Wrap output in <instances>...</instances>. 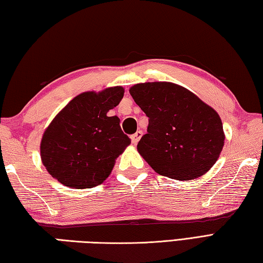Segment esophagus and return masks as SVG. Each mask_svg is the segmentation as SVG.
Returning <instances> with one entry per match:
<instances>
[{
	"label": "esophagus",
	"instance_id": "esophagus-1",
	"mask_svg": "<svg viewBox=\"0 0 263 263\" xmlns=\"http://www.w3.org/2000/svg\"><path fill=\"white\" fill-rule=\"evenodd\" d=\"M142 132L141 130H138V132H136L135 134H133V135L130 136V138H132V142H133V144H137V142L141 140V137H142Z\"/></svg>",
	"mask_w": 263,
	"mask_h": 263
}]
</instances>
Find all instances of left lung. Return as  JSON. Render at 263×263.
I'll return each instance as SVG.
<instances>
[{
  "label": "left lung",
  "instance_id": "1",
  "mask_svg": "<svg viewBox=\"0 0 263 263\" xmlns=\"http://www.w3.org/2000/svg\"><path fill=\"white\" fill-rule=\"evenodd\" d=\"M129 92L148 118L137 150L158 174L184 181L211 170L224 145L215 110L172 82L137 83Z\"/></svg>",
  "mask_w": 263,
  "mask_h": 263
}]
</instances>
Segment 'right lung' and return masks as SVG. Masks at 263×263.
Returning a JSON list of instances; mask_svg holds the SVG:
<instances>
[{"label": "right lung", "instance_id": "right-lung-1", "mask_svg": "<svg viewBox=\"0 0 263 263\" xmlns=\"http://www.w3.org/2000/svg\"><path fill=\"white\" fill-rule=\"evenodd\" d=\"M122 87L74 97L43 134L41 159L52 177L68 187L89 189L111 174L119 155L130 144L120 119L108 117L123 97Z\"/></svg>", "mask_w": 263, "mask_h": 263}]
</instances>
